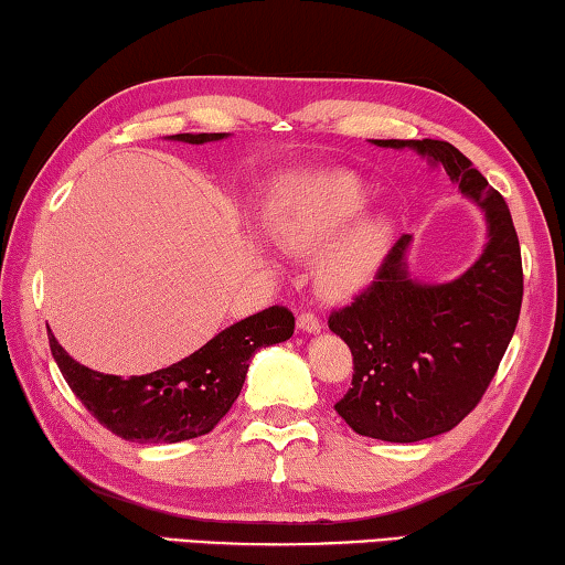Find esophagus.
I'll use <instances>...</instances> for the list:
<instances>
[{
	"label": "esophagus",
	"instance_id": "34e87169",
	"mask_svg": "<svg viewBox=\"0 0 565 565\" xmlns=\"http://www.w3.org/2000/svg\"><path fill=\"white\" fill-rule=\"evenodd\" d=\"M298 328L302 332H320L322 322H320V318L315 312H300L298 315Z\"/></svg>",
	"mask_w": 565,
	"mask_h": 565
}]
</instances>
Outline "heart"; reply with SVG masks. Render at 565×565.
I'll return each instance as SVG.
<instances>
[{"instance_id":"heart-1","label":"heart","mask_w":565,"mask_h":565,"mask_svg":"<svg viewBox=\"0 0 565 565\" xmlns=\"http://www.w3.org/2000/svg\"><path fill=\"white\" fill-rule=\"evenodd\" d=\"M367 203L370 191L358 175L344 171L295 173L273 188L265 203V223L277 243L300 255L320 250L344 230L318 257L315 270L324 298L342 300L367 288L392 241L390 217L370 215L353 222Z\"/></svg>"}]
</instances>
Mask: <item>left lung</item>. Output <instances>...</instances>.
Here are the masks:
<instances>
[{
	"instance_id": "8db88e82",
	"label": "left lung",
	"mask_w": 565,
	"mask_h": 565,
	"mask_svg": "<svg viewBox=\"0 0 565 565\" xmlns=\"http://www.w3.org/2000/svg\"><path fill=\"white\" fill-rule=\"evenodd\" d=\"M374 143L427 156L487 215L489 243L457 280H412V235H402L370 288L328 320L354 364L334 409L362 437L409 444L457 427L489 390L519 322L521 247L507 201L459 148L434 138Z\"/></svg>"
}]
</instances>
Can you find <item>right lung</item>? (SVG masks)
<instances>
[{"label": "right lung", "instance_id": "obj_1", "mask_svg": "<svg viewBox=\"0 0 565 565\" xmlns=\"http://www.w3.org/2000/svg\"><path fill=\"white\" fill-rule=\"evenodd\" d=\"M171 138L207 143L221 141L225 134H175ZM292 332V312L273 305L217 332L201 350L171 367L128 380L78 364L54 334H49V348L68 387L108 431L138 444H175L211 431L241 394L255 350L290 340Z\"/></svg>", "mask_w": 565, "mask_h": 565}]
</instances>
